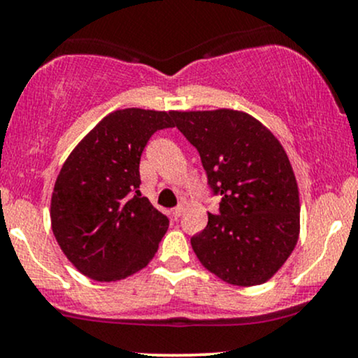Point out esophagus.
Returning <instances> with one entry per match:
<instances>
[{"label": "esophagus", "mask_w": 358, "mask_h": 358, "mask_svg": "<svg viewBox=\"0 0 358 358\" xmlns=\"http://www.w3.org/2000/svg\"><path fill=\"white\" fill-rule=\"evenodd\" d=\"M182 213H183L182 205H178V207H175L173 210H171V215H173L175 219H180V217H182Z\"/></svg>", "instance_id": "obj_1"}]
</instances>
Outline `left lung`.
<instances>
[{
    "instance_id": "8db88e82",
    "label": "left lung",
    "mask_w": 358,
    "mask_h": 358,
    "mask_svg": "<svg viewBox=\"0 0 358 358\" xmlns=\"http://www.w3.org/2000/svg\"><path fill=\"white\" fill-rule=\"evenodd\" d=\"M173 119L222 199L219 213H208L207 227L192 237L193 252L225 282H266L299 236V193L285 148L241 110H175Z\"/></svg>"
}]
</instances>
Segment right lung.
Listing matches in <instances>:
<instances>
[{
    "label": "right lung",
    "instance_id": "1",
    "mask_svg": "<svg viewBox=\"0 0 358 358\" xmlns=\"http://www.w3.org/2000/svg\"><path fill=\"white\" fill-rule=\"evenodd\" d=\"M173 110H114L77 145L57 176L52 231L82 274L117 281L145 268L168 217L139 192V162L156 131L173 127Z\"/></svg>",
    "mask_w": 358,
    "mask_h": 358
}]
</instances>
